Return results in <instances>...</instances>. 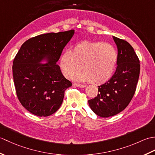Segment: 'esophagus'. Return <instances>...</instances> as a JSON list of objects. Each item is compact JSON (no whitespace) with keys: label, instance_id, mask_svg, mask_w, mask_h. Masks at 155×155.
Instances as JSON below:
<instances>
[{"label":"esophagus","instance_id":"34e87169","mask_svg":"<svg viewBox=\"0 0 155 155\" xmlns=\"http://www.w3.org/2000/svg\"><path fill=\"white\" fill-rule=\"evenodd\" d=\"M73 85L75 87H80V88H84L86 86L84 84H79V83H73Z\"/></svg>","mask_w":155,"mask_h":155}]
</instances>
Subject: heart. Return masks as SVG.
<instances>
[{"label":"heart","mask_w":155,"mask_h":155,"mask_svg":"<svg viewBox=\"0 0 155 155\" xmlns=\"http://www.w3.org/2000/svg\"><path fill=\"white\" fill-rule=\"evenodd\" d=\"M118 60L117 51L113 45L103 42L84 41L74 47L71 51L62 54L61 68L67 77L88 81L93 84H102L113 74Z\"/></svg>","instance_id":"obj_1"}]
</instances>
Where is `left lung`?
<instances>
[{"mask_svg":"<svg viewBox=\"0 0 155 155\" xmlns=\"http://www.w3.org/2000/svg\"><path fill=\"white\" fill-rule=\"evenodd\" d=\"M113 39L118 48L116 71L110 80L98 86L97 96L88 101L91 110L104 118L116 115L128 106L140 74V61L132 46L123 39Z\"/></svg>","mask_w":155,"mask_h":155,"instance_id":"1","label":"left lung"}]
</instances>
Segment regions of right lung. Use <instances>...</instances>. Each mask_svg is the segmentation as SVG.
Here are the masks:
<instances>
[{
	"mask_svg": "<svg viewBox=\"0 0 155 155\" xmlns=\"http://www.w3.org/2000/svg\"><path fill=\"white\" fill-rule=\"evenodd\" d=\"M74 33L70 30L36 36L25 41L15 56L12 74L16 93L31 113L48 117L60 108L72 83L64 77L57 62ZM45 57L48 63L38 64Z\"/></svg>",
	"mask_w": 155,
	"mask_h": 155,
	"instance_id": "right-lung-1",
	"label": "right lung"
}]
</instances>
